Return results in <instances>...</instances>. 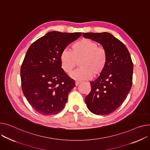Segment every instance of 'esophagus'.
I'll list each match as a JSON object with an SVG mask.
<instances>
[{
  "instance_id": "1",
  "label": "esophagus",
  "mask_w": 150,
  "mask_h": 150,
  "mask_svg": "<svg viewBox=\"0 0 150 150\" xmlns=\"http://www.w3.org/2000/svg\"><path fill=\"white\" fill-rule=\"evenodd\" d=\"M80 83H81L80 82H79V81H76V82H75V86H78L79 84H80Z\"/></svg>"
}]
</instances>
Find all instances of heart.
Returning <instances> with one entry per match:
<instances>
[{
  "label": "heart",
  "instance_id": "obj_1",
  "mask_svg": "<svg viewBox=\"0 0 150 150\" xmlns=\"http://www.w3.org/2000/svg\"><path fill=\"white\" fill-rule=\"evenodd\" d=\"M61 66L63 71L70 74L79 62V67L71 74V77L77 81L87 80L92 75H100L107 63L105 50L94 41L88 38L80 40L71 46V52L64 49L60 55Z\"/></svg>",
  "mask_w": 150,
  "mask_h": 150
}]
</instances>
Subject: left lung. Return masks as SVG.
Segmentation results:
<instances>
[{"label":"left lung","mask_w":150,"mask_h":150,"mask_svg":"<svg viewBox=\"0 0 150 150\" xmlns=\"http://www.w3.org/2000/svg\"><path fill=\"white\" fill-rule=\"evenodd\" d=\"M84 38L101 44L107 54L103 72L91 82V91L85 98L88 109L98 115L114 112L125 100L132 86L133 64L127 47L108 33H83Z\"/></svg>","instance_id":"1"}]
</instances>
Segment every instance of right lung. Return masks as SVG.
<instances>
[{"label":"right lung","instance_id":"obj_1","mask_svg":"<svg viewBox=\"0 0 150 150\" xmlns=\"http://www.w3.org/2000/svg\"><path fill=\"white\" fill-rule=\"evenodd\" d=\"M81 33H47L28 49L21 66L23 93L36 112L43 115H55L67 101L75 81L62 68L63 50L81 36Z\"/></svg>","mask_w":150,"mask_h":150}]
</instances>
